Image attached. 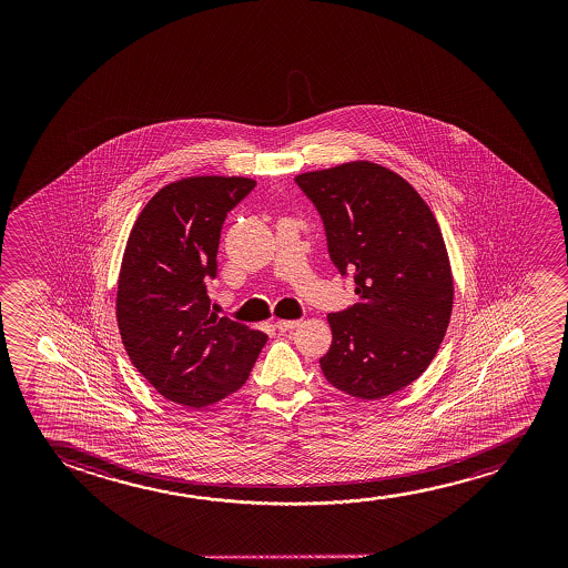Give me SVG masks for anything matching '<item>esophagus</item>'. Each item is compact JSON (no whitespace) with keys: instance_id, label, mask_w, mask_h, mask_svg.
<instances>
[{"instance_id":"1","label":"esophagus","mask_w":568,"mask_h":568,"mask_svg":"<svg viewBox=\"0 0 568 568\" xmlns=\"http://www.w3.org/2000/svg\"><path fill=\"white\" fill-rule=\"evenodd\" d=\"M296 326H298L296 320H277V322H275V327H277L280 332H288V329H295Z\"/></svg>"}]
</instances>
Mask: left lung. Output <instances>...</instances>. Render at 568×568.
<instances>
[{"label":"left lung","mask_w":568,"mask_h":568,"mask_svg":"<svg viewBox=\"0 0 568 568\" xmlns=\"http://www.w3.org/2000/svg\"><path fill=\"white\" fill-rule=\"evenodd\" d=\"M318 211L327 254L353 275L357 304L329 312L327 382L381 399L427 371L450 322V262L427 203L381 164L347 163L295 179Z\"/></svg>","instance_id":"left-lung-1"}]
</instances>
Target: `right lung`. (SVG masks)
Returning <instances> with one entry per match:
<instances>
[{
  "label": "right lung",
  "instance_id": "add662e5",
  "mask_svg": "<svg viewBox=\"0 0 568 568\" xmlns=\"http://www.w3.org/2000/svg\"><path fill=\"white\" fill-rule=\"evenodd\" d=\"M256 187L192 176L159 190L133 225L118 280L116 318L133 366L174 404L205 407L248 381L267 335L211 314L221 226Z\"/></svg>",
  "mask_w": 568,
  "mask_h": 568
}]
</instances>
